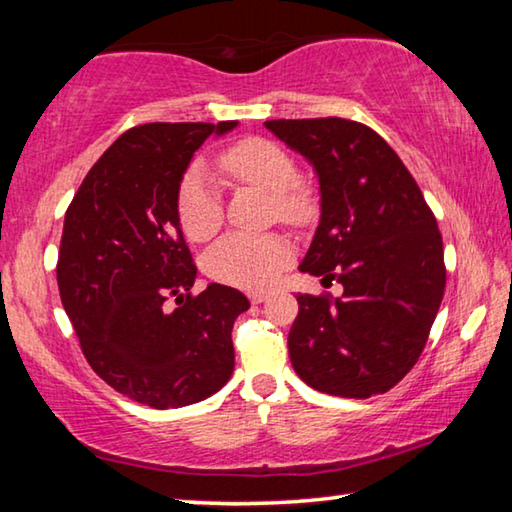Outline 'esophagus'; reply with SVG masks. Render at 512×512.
I'll return each instance as SVG.
<instances>
[{
    "instance_id": "esophagus-1",
    "label": "esophagus",
    "mask_w": 512,
    "mask_h": 512,
    "mask_svg": "<svg viewBox=\"0 0 512 512\" xmlns=\"http://www.w3.org/2000/svg\"><path fill=\"white\" fill-rule=\"evenodd\" d=\"M268 296H271L268 291H253L250 293V302H253V305H262L264 300H268Z\"/></svg>"
}]
</instances>
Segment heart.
Returning <instances> with one entry per match:
<instances>
[{"mask_svg":"<svg viewBox=\"0 0 512 512\" xmlns=\"http://www.w3.org/2000/svg\"><path fill=\"white\" fill-rule=\"evenodd\" d=\"M219 167L239 183L273 194L275 212L291 225L307 223L316 201L298 183V164L280 144L262 137H248L219 155ZM180 228L192 241L210 239L219 230L221 198L203 167H192L180 180L176 196ZM291 259L289 241L280 235H232L214 244L203 259L205 273L214 280L244 289L266 287Z\"/></svg>","mask_w":512,"mask_h":512,"instance_id":"b5f03b06","label":"heart"}]
</instances>
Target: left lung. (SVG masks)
Instances as JSON below:
<instances>
[{
  "label": "left lung",
  "mask_w": 512,
  "mask_h": 512,
  "mask_svg": "<svg viewBox=\"0 0 512 512\" xmlns=\"http://www.w3.org/2000/svg\"><path fill=\"white\" fill-rule=\"evenodd\" d=\"M264 126L318 178L320 221L300 271L343 287L298 296L289 357L320 393H386L427 343L445 293L443 237L404 162L350 119H273Z\"/></svg>",
  "instance_id": "left-lung-1"
}]
</instances>
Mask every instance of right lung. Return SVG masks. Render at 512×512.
I'll return each instance as SVG.
<instances>
[{
    "mask_svg": "<svg viewBox=\"0 0 512 512\" xmlns=\"http://www.w3.org/2000/svg\"><path fill=\"white\" fill-rule=\"evenodd\" d=\"M237 126H135L101 155L67 207L56 266L60 300L92 370L151 409L201 402L235 370L230 334L250 302L216 282L189 293L196 266L176 196L207 137ZM169 297L179 302L173 312Z\"/></svg>",
    "mask_w": 512,
    "mask_h": 512,
    "instance_id": "add662e5",
    "label": "right lung"
}]
</instances>
